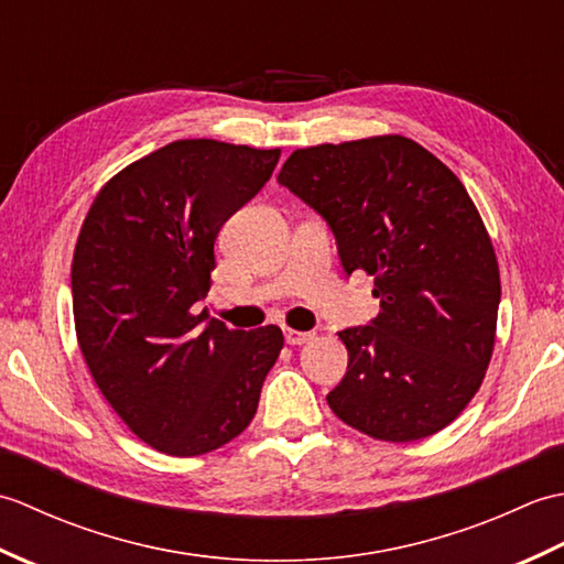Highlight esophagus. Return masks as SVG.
Here are the masks:
<instances>
[{
  "mask_svg": "<svg viewBox=\"0 0 564 564\" xmlns=\"http://www.w3.org/2000/svg\"><path fill=\"white\" fill-rule=\"evenodd\" d=\"M285 334V344H291V346H297V344H305V341H310L315 337L313 332H297V329H285L283 332Z\"/></svg>",
  "mask_w": 564,
  "mask_h": 564,
  "instance_id": "34e87169",
  "label": "esophagus"
}]
</instances>
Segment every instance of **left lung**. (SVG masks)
<instances>
[{
	"instance_id": "8db88e82",
	"label": "left lung",
	"mask_w": 564,
	"mask_h": 564,
	"mask_svg": "<svg viewBox=\"0 0 564 564\" xmlns=\"http://www.w3.org/2000/svg\"><path fill=\"white\" fill-rule=\"evenodd\" d=\"M279 184L329 223L346 273L376 279L378 317L339 332L349 366L332 412L392 443L446 429L482 386L501 297L492 239L460 178L419 142L376 135L295 150Z\"/></svg>"
}]
</instances>
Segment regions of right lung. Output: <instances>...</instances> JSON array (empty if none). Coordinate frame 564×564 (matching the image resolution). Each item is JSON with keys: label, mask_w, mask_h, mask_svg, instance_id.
Listing matches in <instances>:
<instances>
[{"label": "right lung", "mask_w": 564, "mask_h": 564, "mask_svg": "<svg viewBox=\"0 0 564 564\" xmlns=\"http://www.w3.org/2000/svg\"><path fill=\"white\" fill-rule=\"evenodd\" d=\"M281 150L176 140L101 186L72 257L77 341L101 394L154 451L194 458L257 414L283 332L208 319L213 245Z\"/></svg>", "instance_id": "right-lung-1"}]
</instances>
